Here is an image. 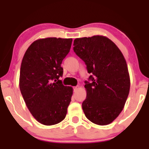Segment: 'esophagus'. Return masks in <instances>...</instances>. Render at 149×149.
Returning <instances> with one entry per match:
<instances>
[{
    "instance_id": "34e87169",
    "label": "esophagus",
    "mask_w": 149,
    "mask_h": 149,
    "mask_svg": "<svg viewBox=\"0 0 149 149\" xmlns=\"http://www.w3.org/2000/svg\"><path fill=\"white\" fill-rule=\"evenodd\" d=\"M78 89H79V86H76V87L73 88V91H76Z\"/></svg>"
}]
</instances>
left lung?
Returning <instances> with one entry per match:
<instances>
[{"instance_id": "obj_1", "label": "left lung", "mask_w": 149, "mask_h": 149, "mask_svg": "<svg viewBox=\"0 0 149 149\" xmlns=\"http://www.w3.org/2000/svg\"><path fill=\"white\" fill-rule=\"evenodd\" d=\"M73 46L74 52L91 73L89 81H85V115L96 125H109L122 111L130 93V78L125 57L117 45L104 36L77 38Z\"/></svg>"}]
</instances>
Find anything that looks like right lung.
Masks as SVG:
<instances>
[{"instance_id": "right-lung-1", "label": "right lung", "mask_w": 149, "mask_h": 149, "mask_svg": "<svg viewBox=\"0 0 149 149\" xmlns=\"http://www.w3.org/2000/svg\"><path fill=\"white\" fill-rule=\"evenodd\" d=\"M72 39L48 37L35 41L28 47L20 67L19 89L27 108L44 125L64 120L73 88L59 80L61 66L70 52Z\"/></svg>"}]
</instances>
